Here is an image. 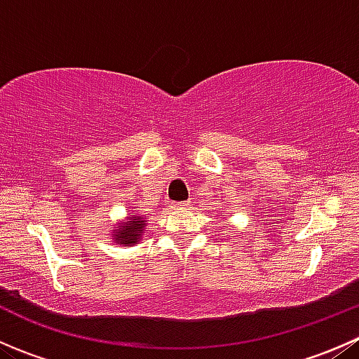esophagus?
I'll list each match as a JSON object with an SVG mask.
<instances>
[{"mask_svg":"<svg viewBox=\"0 0 359 359\" xmlns=\"http://www.w3.org/2000/svg\"><path fill=\"white\" fill-rule=\"evenodd\" d=\"M189 205H191V203H189V201H184V203H177V205H175V208H180V210H186V208H189Z\"/></svg>","mask_w":359,"mask_h":359,"instance_id":"obj_1","label":"esophagus"}]
</instances>
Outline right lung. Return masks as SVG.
<instances>
[{
    "label": "right lung",
    "instance_id": "obj_1",
    "mask_svg": "<svg viewBox=\"0 0 359 359\" xmlns=\"http://www.w3.org/2000/svg\"><path fill=\"white\" fill-rule=\"evenodd\" d=\"M147 229V220L144 215H128L125 220H118L112 227L109 238L112 243L123 245V247H132V245L140 243L144 231Z\"/></svg>",
    "mask_w": 359,
    "mask_h": 359
}]
</instances>
